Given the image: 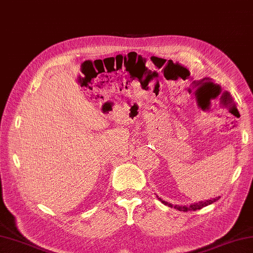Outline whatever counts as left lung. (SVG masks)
<instances>
[{"label": "left lung", "instance_id": "obj_1", "mask_svg": "<svg viewBox=\"0 0 253 253\" xmlns=\"http://www.w3.org/2000/svg\"><path fill=\"white\" fill-rule=\"evenodd\" d=\"M161 201H162V203H164L165 206H168V207H170V208H173V206H171L170 203H169V202H166V201H163L162 199L161 198H159ZM219 199V197H217V198H215V199H212V200H207V201H201V202H199V203H195V204H191V206H189V207H181V206H175L174 207V209H176V210H178V211H184V212H188V211H197V210H200V209H202V208H204V207H207V206H209V204H212L213 202H215V201H217Z\"/></svg>", "mask_w": 253, "mask_h": 253}]
</instances>
